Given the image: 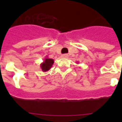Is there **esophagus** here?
<instances>
[{
    "mask_svg": "<svg viewBox=\"0 0 122 122\" xmlns=\"http://www.w3.org/2000/svg\"><path fill=\"white\" fill-rule=\"evenodd\" d=\"M61 57H62V58H67V57H68V54H62V55L61 56Z\"/></svg>",
    "mask_w": 122,
    "mask_h": 122,
    "instance_id": "obj_1",
    "label": "esophagus"
}]
</instances>
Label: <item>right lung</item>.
Returning a JSON list of instances; mask_svg holds the SVG:
<instances>
[{
	"mask_svg": "<svg viewBox=\"0 0 122 122\" xmlns=\"http://www.w3.org/2000/svg\"><path fill=\"white\" fill-rule=\"evenodd\" d=\"M54 59L49 58V57H46L44 59V61L43 63L41 64V68L42 69V71L46 72L48 70H49L51 68V67L52 66V65L54 64Z\"/></svg>",
	"mask_w": 122,
	"mask_h": 122,
	"instance_id": "add662e5",
	"label": "right lung"
}]
</instances>
